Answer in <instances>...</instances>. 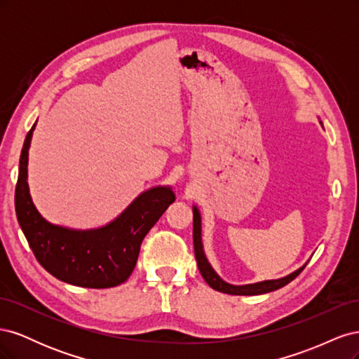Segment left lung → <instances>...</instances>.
Masks as SVG:
<instances>
[{
	"label": "left lung",
	"mask_w": 359,
	"mask_h": 359,
	"mask_svg": "<svg viewBox=\"0 0 359 359\" xmlns=\"http://www.w3.org/2000/svg\"><path fill=\"white\" fill-rule=\"evenodd\" d=\"M319 123H320V126H323L322 121H319ZM193 244H194V256H196L198 266H199V271H201L203 280L212 289L223 292V293H229V295H262V293L277 290L280 287L286 286L287 283H290V281L295 278L307 265V264H304L301 268L293 271V273H290L289 276L277 278V280H264V281H257V283L243 285V286L227 283V281H224L219 274L215 273L214 268L208 262V259H206V256H205L203 244H202V217H201V212H199L196 205H193Z\"/></svg>",
	"instance_id": "left-lung-1"
}]
</instances>
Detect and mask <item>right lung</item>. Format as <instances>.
Instances as JSON below:
<instances>
[{
    "instance_id": "right-lung-1",
    "label": "right lung",
    "mask_w": 359,
    "mask_h": 359,
    "mask_svg": "<svg viewBox=\"0 0 359 359\" xmlns=\"http://www.w3.org/2000/svg\"><path fill=\"white\" fill-rule=\"evenodd\" d=\"M36 123L20 153L15 191L16 217L32 253L49 274L64 283L91 289L124 283L136 266L140 243L175 202V193L170 186L148 189L116 219L95 229H72L48 222L37 211L28 187V151Z\"/></svg>"
}]
</instances>
